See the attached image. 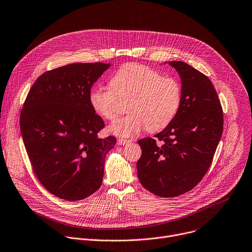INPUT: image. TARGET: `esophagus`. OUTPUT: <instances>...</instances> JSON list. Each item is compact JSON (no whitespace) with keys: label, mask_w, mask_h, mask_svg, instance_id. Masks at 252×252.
Returning a JSON list of instances; mask_svg holds the SVG:
<instances>
[{"label":"esophagus","mask_w":252,"mask_h":252,"mask_svg":"<svg viewBox=\"0 0 252 252\" xmlns=\"http://www.w3.org/2000/svg\"><path fill=\"white\" fill-rule=\"evenodd\" d=\"M130 141L127 140V139H123V138H118L117 139V144L118 145H125L127 143H129Z\"/></svg>","instance_id":"esophagus-1"}]
</instances>
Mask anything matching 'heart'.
Segmentation results:
<instances>
[{
    "mask_svg": "<svg viewBox=\"0 0 252 252\" xmlns=\"http://www.w3.org/2000/svg\"><path fill=\"white\" fill-rule=\"evenodd\" d=\"M110 85L111 88L103 85L92 88L89 101L99 116L113 121L118 114V97L131 96L128 104L131 113L109 127L117 136L130 137L146 128L161 130L172 122L181 105L182 89L177 79L142 64L122 66L112 76Z\"/></svg>",
    "mask_w": 252,
    "mask_h": 252,
    "instance_id": "1",
    "label": "heart"
}]
</instances>
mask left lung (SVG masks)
I'll list each match as a JSON object with an SVG mask.
<instances>
[{
	"label": "left lung",
	"instance_id": "8db88e82",
	"mask_svg": "<svg viewBox=\"0 0 252 252\" xmlns=\"http://www.w3.org/2000/svg\"><path fill=\"white\" fill-rule=\"evenodd\" d=\"M169 65L181 78V105L172 122L155 138L138 141L142 155L137 162L142 186L168 198L190 191L201 181L223 131L222 107L209 78L181 61Z\"/></svg>",
	"mask_w": 252,
	"mask_h": 252
}]
</instances>
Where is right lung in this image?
<instances>
[{
    "label": "right lung",
    "mask_w": 252,
    "mask_h": 252,
    "mask_svg": "<svg viewBox=\"0 0 252 252\" xmlns=\"http://www.w3.org/2000/svg\"><path fill=\"white\" fill-rule=\"evenodd\" d=\"M109 67L76 63L47 71L21 110L20 129L33 171L61 199H85L102 184L105 157L116 138L98 137L105 123L92 109L89 94Z\"/></svg>",
    "instance_id": "right-lung-1"
}]
</instances>
